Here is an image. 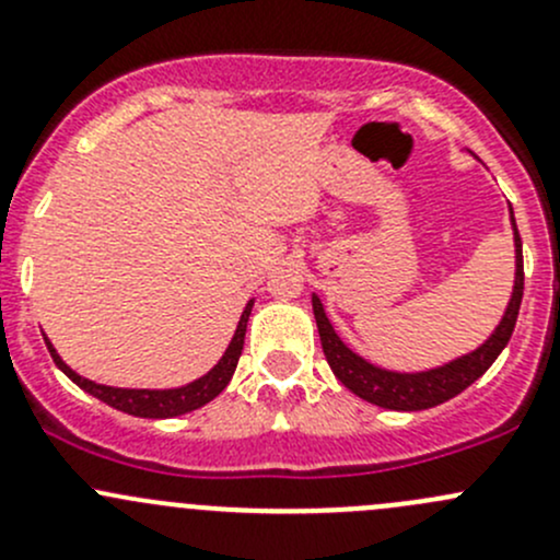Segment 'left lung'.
<instances>
[{
  "label": "left lung",
  "mask_w": 560,
  "mask_h": 560,
  "mask_svg": "<svg viewBox=\"0 0 560 560\" xmlns=\"http://www.w3.org/2000/svg\"><path fill=\"white\" fill-rule=\"evenodd\" d=\"M510 219H512V230H515V287H512V298L510 303H506V312L501 316L499 325H495V330L488 336V341L479 343V347L471 349V352L460 354V358L450 360V363L436 365V369L389 371V369H382V365L369 363V360L360 358L358 352H352V349L341 341V336L332 330L330 319H327L322 301L316 295H312L322 352H325L327 363H330L332 374L338 376V382H341L343 387L352 389L358 398L393 411L431 409V406L444 404V400L455 398L457 393H463L468 385H474V382H477L479 376L493 365V360L499 358L501 349L510 343L512 330H515V322H517V312H521L523 241H521V233H517L512 208H510Z\"/></svg>",
  "instance_id": "8db88e82"
}]
</instances>
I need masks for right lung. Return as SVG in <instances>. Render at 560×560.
Listing matches in <instances>:
<instances>
[{"label": "right lung", "mask_w": 560, "mask_h": 560, "mask_svg": "<svg viewBox=\"0 0 560 560\" xmlns=\"http://www.w3.org/2000/svg\"><path fill=\"white\" fill-rule=\"evenodd\" d=\"M254 301L246 303L244 314H241L238 327H235V336L233 341L228 343L224 349L222 360L213 365L208 374H202L200 380L189 382V385H180V387H167V389H135V387H110V385H97L92 380H83L81 374L70 369L65 360L59 358V352L54 349V343L45 338L48 343V352L54 358V363L75 382L78 387L86 389L89 395L100 398L103 404L113 406V409L124 411V415H132V417H151V420H165V417H178L186 415V411H195L200 406H206L208 400L217 398L224 387L230 385L235 374V365H238L241 352H244V336H246V322L248 314H252Z\"/></svg>", "instance_id": "obj_1"}]
</instances>
